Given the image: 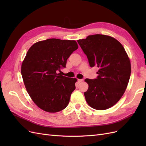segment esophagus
Returning <instances> with one entry per match:
<instances>
[{"instance_id":"obj_1","label":"esophagus","mask_w":146,"mask_h":146,"mask_svg":"<svg viewBox=\"0 0 146 146\" xmlns=\"http://www.w3.org/2000/svg\"><path fill=\"white\" fill-rule=\"evenodd\" d=\"M83 79H78V80H77V81H78V83H80V82H83Z\"/></svg>"}]
</instances>
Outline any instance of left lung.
Segmentation results:
<instances>
[{
    "label": "left lung",
    "instance_id": "left-lung-1",
    "mask_svg": "<svg viewBox=\"0 0 146 146\" xmlns=\"http://www.w3.org/2000/svg\"><path fill=\"white\" fill-rule=\"evenodd\" d=\"M87 56L90 67L99 68L96 79L86 78L84 92L92 108L105 110L112 107L124 94L131 74V63L124 47L108 35L96 34L77 40Z\"/></svg>",
    "mask_w": 146,
    "mask_h": 146
}]
</instances>
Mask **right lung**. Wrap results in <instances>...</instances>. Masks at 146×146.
Masks as SVG:
<instances>
[{"label": "right lung", "mask_w": 146, "mask_h": 146, "mask_svg": "<svg viewBox=\"0 0 146 146\" xmlns=\"http://www.w3.org/2000/svg\"><path fill=\"white\" fill-rule=\"evenodd\" d=\"M78 46L74 40L51 38L35 43L22 63L21 74L30 97L38 107L48 113H56L69 104L76 89V78L57 73Z\"/></svg>", "instance_id": "right-lung-1"}]
</instances>
